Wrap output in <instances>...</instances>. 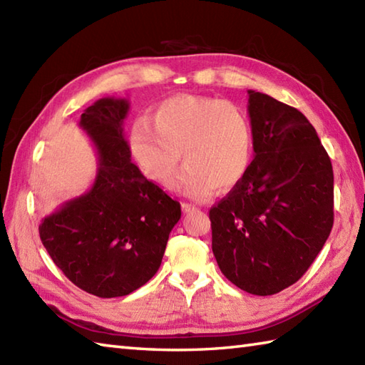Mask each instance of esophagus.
Returning a JSON list of instances; mask_svg holds the SVG:
<instances>
[{
	"label": "esophagus",
	"mask_w": 365,
	"mask_h": 365,
	"mask_svg": "<svg viewBox=\"0 0 365 365\" xmlns=\"http://www.w3.org/2000/svg\"><path fill=\"white\" fill-rule=\"evenodd\" d=\"M182 210H183V213H192L197 210V207L192 204H188V202H182Z\"/></svg>",
	"instance_id": "1"
}]
</instances>
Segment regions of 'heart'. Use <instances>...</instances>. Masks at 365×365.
Returning <instances> with one entry per match:
<instances>
[{"mask_svg":"<svg viewBox=\"0 0 365 365\" xmlns=\"http://www.w3.org/2000/svg\"><path fill=\"white\" fill-rule=\"evenodd\" d=\"M150 122L136 120L128 133V150L141 174L158 187L177 182L182 195L196 200L216 188L227 191L245 180L254 163L255 136L250 114L227 100L177 96L155 106Z\"/></svg>","mask_w":365,"mask_h":365,"instance_id":"1","label":"heart"}]
</instances>
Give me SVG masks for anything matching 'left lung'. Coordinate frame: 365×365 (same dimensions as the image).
I'll list each match as a JSON object with an SVG mask.
<instances>
[{
  "label": "left lung",
  "mask_w": 365,
  "mask_h": 365,
  "mask_svg": "<svg viewBox=\"0 0 365 365\" xmlns=\"http://www.w3.org/2000/svg\"><path fill=\"white\" fill-rule=\"evenodd\" d=\"M252 168L212 207V250L232 284L267 297L312 265L334 222V174L312 123L297 108L247 91Z\"/></svg>",
  "instance_id": "obj_1"
}]
</instances>
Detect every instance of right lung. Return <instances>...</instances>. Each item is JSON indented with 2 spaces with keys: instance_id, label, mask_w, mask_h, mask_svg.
I'll list each match as a JSON object with an SVG mask.
<instances>
[{
  "instance_id": "right-lung-1",
  "label": "right lung",
  "mask_w": 365,
  "mask_h": 365,
  "mask_svg": "<svg viewBox=\"0 0 365 365\" xmlns=\"http://www.w3.org/2000/svg\"><path fill=\"white\" fill-rule=\"evenodd\" d=\"M128 110L127 98L114 97L84 110L78 125L97 153L94 183L38 226L56 267L100 298L125 297L153 277L182 215L180 204L131 161L123 133Z\"/></svg>"
}]
</instances>
